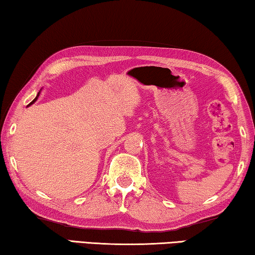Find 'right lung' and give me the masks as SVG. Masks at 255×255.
<instances>
[{"instance_id": "obj_1", "label": "right lung", "mask_w": 255, "mask_h": 255, "mask_svg": "<svg viewBox=\"0 0 255 255\" xmlns=\"http://www.w3.org/2000/svg\"><path fill=\"white\" fill-rule=\"evenodd\" d=\"M38 96H39V93H38V95H37V97H36L35 99H33V100H32V102L30 103V105H31V104H32V103H35V102H36V100H37V98H38Z\"/></svg>"}]
</instances>
